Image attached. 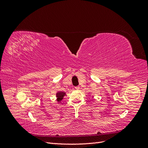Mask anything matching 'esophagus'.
<instances>
[{
	"mask_svg": "<svg viewBox=\"0 0 148 148\" xmlns=\"http://www.w3.org/2000/svg\"><path fill=\"white\" fill-rule=\"evenodd\" d=\"M75 88L76 90H78V89H79V86H76Z\"/></svg>",
	"mask_w": 148,
	"mask_h": 148,
	"instance_id": "obj_1",
	"label": "esophagus"
}]
</instances>
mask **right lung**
Masks as SVG:
<instances>
[{
	"label": "right lung",
	"mask_w": 148,
	"mask_h": 148,
	"mask_svg": "<svg viewBox=\"0 0 148 148\" xmlns=\"http://www.w3.org/2000/svg\"><path fill=\"white\" fill-rule=\"evenodd\" d=\"M66 96V92L64 91H58L56 93V101L58 103H60L62 100L64 99V97Z\"/></svg>",
	"instance_id": "obj_1"
}]
</instances>
